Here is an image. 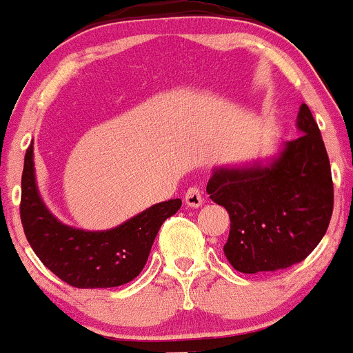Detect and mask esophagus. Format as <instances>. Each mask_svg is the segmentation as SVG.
I'll list each match as a JSON object with an SVG mask.
<instances>
[{
  "instance_id": "esophagus-1",
  "label": "esophagus",
  "mask_w": 353,
  "mask_h": 353,
  "mask_svg": "<svg viewBox=\"0 0 353 353\" xmlns=\"http://www.w3.org/2000/svg\"><path fill=\"white\" fill-rule=\"evenodd\" d=\"M202 202H203V194L201 187L192 185V187L185 192V203H187L188 207H201Z\"/></svg>"
}]
</instances>
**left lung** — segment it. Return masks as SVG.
I'll return each mask as SVG.
<instances>
[{"label":"left lung","instance_id":"8db88e82","mask_svg":"<svg viewBox=\"0 0 353 353\" xmlns=\"http://www.w3.org/2000/svg\"><path fill=\"white\" fill-rule=\"evenodd\" d=\"M301 136L270 166L216 170L207 194L228 210L224 255L243 274L292 267L318 246L333 214L330 158L310 107L297 115Z\"/></svg>","mask_w":353,"mask_h":353}]
</instances>
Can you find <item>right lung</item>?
<instances>
[{
	"instance_id": "add662e5",
	"label": "right lung",
	"mask_w": 353,
	"mask_h": 353,
	"mask_svg": "<svg viewBox=\"0 0 353 353\" xmlns=\"http://www.w3.org/2000/svg\"><path fill=\"white\" fill-rule=\"evenodd\" d=\"M180 199L156 203L108 231L59 223L43 205L34 172V146L25 152L20 217L34 253L54 275L78 289H105L134 281L146 265L159 228L180 209Z\"/></svg>"
}]
</instances>
